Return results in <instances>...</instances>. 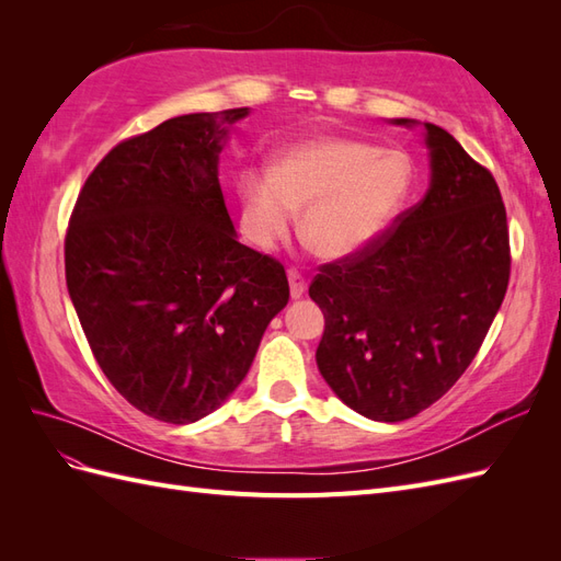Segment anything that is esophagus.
<instances>
[{
	"label": "esophagus",
	"mask_w": 561,
	"mask_h": 561,
	"mask_svg": "<svg viewBox=\"0 0 561 561\" xmlns=\"http://www.w3.org/2000/svg\"><path fill=\"white\" fill-rule=\"evenodd\" d=\"M287 280H290L293 299H299L304 293H307V278H304L299 268H287Z\"/></svg>",
	"instance_id": "esophagus-1"
}]
</instances>
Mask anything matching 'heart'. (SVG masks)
<instances>
[{"instance_id":"obj_1","label":"heart","mask_w":561,"mask_h":561,"mask_svg":"<svg viewBox=\"0 0 561 561\" xmlns=\"http://www.w3.org/2000/svg\"><path fill=\"white\" fill-rule=\"evenodd\" d=\"M414 168L400 149L346 138H313L283 149L271 173L239 180L250 241L271 248L301 210V236L320 257H344L393 222L410 196Z\"/></svg>"}]
</instances>
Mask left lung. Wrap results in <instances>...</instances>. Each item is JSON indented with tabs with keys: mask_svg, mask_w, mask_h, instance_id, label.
Returning a JSON list of instances; mask_svg holds the SVG:
<instances>
[{
	"mask_svg": "<svg viewBox=\"0 0 561 561\" xmlns=\"http://www.w3.org/2000/svg\"><path fill=\"white\" fill-rule=\"evenodd\" d=\"M396 124L412 126L410 118ZM431 186L377 239L320 266L322 379L371 421L428 410L463 375L511 280L499 184L451 135L426 124Z\"/></svg>",
	"mask_w": 561,
	"mask_h": 561,
	"instance_id": "1",
	"label": "left lung"
}]
</instances>
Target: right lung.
I'll use <instances>...</instances> for the list:
<instances>
[{"mask_svg": "<svg viewBox=\"0 0 561 561\" xmlns=\"http://www.w3.org/2000/svg\"><path fill=\"white\" fill-rule=\"evenodd\" d=\"M245 114H184L118 142L67 227V290L100 369L165 423L217 410L290 299L283 264L236 241L217 180Z\"/></svg>", "mask_w": 561, "mask_h": 561, "instance_id": "right-lung-1", "label": "right lung"}]
</instances>
